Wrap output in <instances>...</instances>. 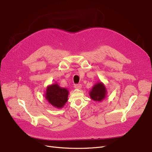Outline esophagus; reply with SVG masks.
Returning a JSON list of instances; mask_svg holds the SVG:
<instances>
[{
	"instance_id": "1",
	"label": "esophagus",
	"mask_w": 152,
	"mask_h": 152,
	"mask_svg": "<svg viewBox=\"0 0 152 152\" xmlns=\"http://www.w3.org/2000/svg\"><path fill=\"white\" fill-rule=\"evenodd\" d=\"M75 88L76 89H81V87H82V85L81 84H76L75 85Z\"/></svg>"
}]
</instances>
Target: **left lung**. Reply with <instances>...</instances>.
<instances>
[{
    "label": "left lung",
    "instance_id": "left-lung-1",
    "mask_svg": "<svg viewBox=\"0 0 152 152\" xmlns=\"http://www.w3.org/2000/svg\"><path fill=\"white\" fill-rule=\"evenodd\" d=\"M106 92V89L104 85L101 83H99L93 87L89 95L92 100L100 102L105 97Z\"/></svg>",
    "mask_w": 152,
    "mask_h": 152
}]
</instances>
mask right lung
Returning <instances> with one entry per match:
<instances>
[{
  "instance_id": "obj_1",
  "label": "right lung",
  "mask_w": 152,
  "mask_h": 152,
  "mask_svg": "<svg viewBox=\"0 0 152 152\" xmlns=\"http://www.w3.org/2000/svg\"><path fill=\"white\" fill-rule=\"evenodd\" d=\"M46 92V99L55 107H63L68 100V90L61 88L57 84L48 87Z\"/></svg>"
}]
</instances>
